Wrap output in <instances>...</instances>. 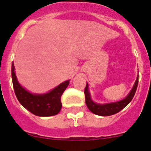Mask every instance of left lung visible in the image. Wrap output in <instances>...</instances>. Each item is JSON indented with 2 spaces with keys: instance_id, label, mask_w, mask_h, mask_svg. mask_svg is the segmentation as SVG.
Masks as SVG:
<instances>
[{
  "instance_id": "8db88e82",
  "label": "left lung",
  "mask_w": 151,
  "mask_h": 151,
  "mask_svg": "<svg viewBox=\"0 0 151 151\" xmlns=\"http://www.w3.org/2000/svg\"><path fill=\"white\" fill-rule=\"evenodd\" d=\"M138 84V76L137 77V79L135 81L134 86L132 89L129 92V94L126 97H125L123 100L117 102L110 103V104H96L94 101H92L91 98L90 92L88 91V85L86 84V87L85 88V103L87 105L91 113H94L96 115H99L101 116H111L113 114L119 113V111L123 109L124 107L127 106L131 101L132 100L134 94H135L137 87Z\"/></svg>"
}]
</instances>
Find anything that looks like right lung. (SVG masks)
<instances>
[{
    "label": "right lung",
    "instance_id": "obj_1",
    "mask_svg": "<svg viewBox=\"0 0 151 151\" xmlns=\"http://www.w3.org/2000/svg\"><path fill=\"white\" fill-rule=\"evenodd\" d=\"M15 67L12 63L11 75L14 92L19 102L34 115L50 116L57 115L62 107L61 96L69 84V80L63 82L57 87L44 94H32L22 88L17 81Z\"/></svg>",
    "mask_w": 151,
    "mask_h": 151
}]
</instances>
